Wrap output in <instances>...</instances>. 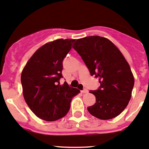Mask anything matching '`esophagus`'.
I'll list each match as a JSON object with an SVG mask.
<instances>
[{
    "mask_svg": "<svg viewBox=\"0 0 149 149\" xmlns=\"http://www.w3.org/2000/svg\"><path fill=\"white\" fill-rule=\"evenodd\" d=\"M81 93H88V91L86 89H83V90H82V91H81Z\"/></svg>",
    "mask_w": 149,
    "mask_h": 149,
    "instance_id": "esophagus-1",
    "label": "esophagus"
}]
</instances>
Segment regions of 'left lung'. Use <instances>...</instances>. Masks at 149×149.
<instances>
[{
	"label": "left lung",
	"instance_id": "left-lung-1",
	"mask_svg": "<svg viewBox=\"0 0 149 149\" xmlns=\"http://www.w3.org/2000/svg\"><path fill=\"white\" fill-rule=\"evenodd\" d=\"M73 48L81 56L91 76L100 86L90 93L96 102L88 112L100 120H110L126 108L131 99L134 79L129 63L117 47L108 39L91 36L79 39Z\"/></svg>",
	"mask_w": 149,
	"mask_h": 149
}]
</instances>
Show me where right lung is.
<instances>
[{
	"label": "right lung",
	"mask_w": 149,
	"mask_h": 149,
	"mask_svg": "<svg viewBox=\"0 0 149 149\" xmlns=\"http://www.w3.org/2000/svg\"><path fill=\"white\" fill-rule=\"evenodd\" d=\"M74 41L60 39L45 44L36 51L22 72L24 100L42 120L52 122L64 117L73 97L80 93L66 82L63 86L59 83L63 61Z\"/></svg>",
	"instance_id": "add662e5"
}]
</instances>
